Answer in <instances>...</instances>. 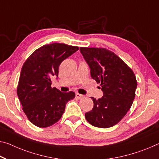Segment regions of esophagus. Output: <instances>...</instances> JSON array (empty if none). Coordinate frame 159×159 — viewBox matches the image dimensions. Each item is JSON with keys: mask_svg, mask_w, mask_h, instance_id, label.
<instances>
[{"mask_svg": "<svg viewBox=\"0 0 159 159\" xmlns=\"http://www.w3.org/2000/svg\"><path fill=\"white\" fill-rule=\"evenodd\" d=\"M76 97H77V99H82V98H84V95L80 94V93H76Z\"/></svg>", "mask_w": 159, "mask_h": 159, "instance_id": "34e87169", "label": "esophagus"}]
</instances>
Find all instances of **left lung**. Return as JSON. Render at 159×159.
I'll use <instances>...</instances> for the list:
<instances>
[{
	"label": "left lung",
	"mask_w": 159,
	"mask_h": 159,
	"mask_svg": "<svg viewBox=\"0 0 159 159\" xmlns=\"http://www.w3.org/2000/svg\"><path fill=\"white\" fill-rule=\"evenodd\" d=\"M90 67L91 77L100 83L104 95L93 100L94 107L85 113L87 121L99 128L111 127L130 109L137 87L136 76L118 55L103 48H80Z\"/></svg>",
	"instance_id": "8db88e82"
}]
</instances>
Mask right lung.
Here are the masks:
<instances>
[{
  "instance_id": "1",
  "label": "right lung",
  "mask_w": 159,
  "mask_h": 159,
  "mask_svg": "<svg viewBox=\"0 0 159 159\" xmlns=\"http://www.w3.org/2000/svg\"><path fill=\"white\" fill-rule=\"evenodd\" d=\"M78 50L64 43L48 44L34 51L24 62L17 94L24 113L36 126L45 128L57 122L67 102L75 98V92L65 93L51 87V78L58 77L61 62Z\"/></svg>"
}]
</instances>
